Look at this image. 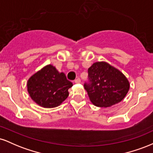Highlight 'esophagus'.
Returning <instances> with one entry per match:
<instances>
[{"instance_id": "esophagus-1", "label": "esophagus", "mask_w": 153, "mask_h": 153, "mask_svg": "<svg viewBox=\"0 0 153 153\" xmlns=\"http://www.w3.org/2000/svg\"><path fill=\"white\" fill-rule=\"evenodd\" d=\"M80 78H77L75 80V83H80Z\"/></svg>"}]
</instances>
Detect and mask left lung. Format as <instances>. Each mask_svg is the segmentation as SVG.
Segmentation results:
<instances>
[{"instance_id":"obj_1","label":"left lung","mask_w":153,"mask_h":153,"mask_svg":"<svg viewBox=\"0 0 153 153\" xmlns=\"http://www.w3.org/2000/svg\"><path fill=\"white\" fill-rule=\"evenodd\" d=\"M90 83L84 85L91 103L98 107H109L122 101L129 90V80L109 63L94 62L88 70Z\"/></svg>"}]
</instances>
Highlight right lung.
I'll list each match as a JSON object with an SVG mask.
<instances>
[{
	"label": "right lung",
	"mask_w": 153,
	"mask_h": 153,
	"mask_svg": "<svg viewBox=\"0 0 153 153\" xmlns=\"http://www.w3.org/2000/svg\"><path fill=\"white\" fill-rule=\"evenodd\" d=\"M27 91L31 99L43 108H54L62 104L69 96L68 89L73 83L49 64L32 75L28 80Z\"/></svg>",
	"instance_id": "obj_1"
}]
</instances>
